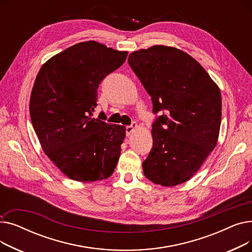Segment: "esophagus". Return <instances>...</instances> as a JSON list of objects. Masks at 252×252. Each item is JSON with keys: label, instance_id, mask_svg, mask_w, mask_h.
I'll use <instances>...</instances> for the list:
<instances>
[{"label": "esophagus", "instance_id": "esophagus-1", "mask_svg": "<svg viewBox=\"0 0 252 252\" xmlns=\"http://www.w3.org/2000/svg\"><path fill=\"white\" fill-rule=\"evenodd\" d=\"M137 128H138V125H137V123H131V125H130V126H126V134H127V136H129V135L133 134L134 131H135Z\"/></svg>", "mask_w": 252, "mask_h": 252}]
</instances>
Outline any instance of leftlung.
Segmentation results:
<instances>
[{"mask_svg":"<svg viewBox=\"0 0 252 252\" xmlns=\"http://www.w3.org/2000/svg\"><path fill=\"white\" fill-rule=\"evenodd\" d=\"M130 68L161 112L152 125V149L143 162L154 184L174 187L191 179L216 147L221 121L217 84L186 52L152 46L130 53Z\"/></svg>","mask_w":252,"mask_h":252,"instance_id":"left-lung-1","label":"left lung"}]
</instances>
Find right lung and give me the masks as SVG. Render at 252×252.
I'll list each match as a JSON object with an SVG mask.
<instances>
[{
  "mask_svg": "<svg viewBox=\"0 0 252 252\" xmlns=\"http://www.w3.org/2000/svg\"><path fill=\"white\" fill-rule=\"evenodd\" d=\"M126 56V51L83 42L53 56L36 75L30 101L32 126L46 155L71 180L96 182L113 174L126 127L93 112L100 83Z\"/></svg>",
  "mask_w": 252,
  "mask_h": 252,
  "instance_id": "obj_1",
  "label": "right lung"
}]
</instances>
